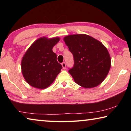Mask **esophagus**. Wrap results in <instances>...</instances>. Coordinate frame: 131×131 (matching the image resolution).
I'll list each match as a JSON object with an SVG mask.
<instances>
[{"label":"esophagus","mask_w":131,"mask_h":131,"mask_svg":"<svg viewBox=\"0 0 131 131\" xmlns=\"http://www.w3.org/2000/svg\"><path fill=\"white\" fill-rule=\"evenodd\" d=\"M62 66L63 69H65L66 68V63L65 62L62 63Z\"/></svg>","instance_id":"1"}]
</instances>
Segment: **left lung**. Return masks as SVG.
Segmentation results:
<instances>
[{
    "mask_svg": "<svg viewBox=\"0 0 131 131\" xmlns=\"http://www.w3.org/2000/svg\"><path fill=\"white\" fill-rule=\"evenodd\" d=\"M63 40L73 56L74 65L69 73L74 81L86 88L102 83L111 67L110 56L105 46L84 34L69 35Z\"/></svg>",
    "mask_w": 131,
    "mask_h": 131,
    "instance_id": "left-lung-1",
    "label": "left lung"
}]
</instances>
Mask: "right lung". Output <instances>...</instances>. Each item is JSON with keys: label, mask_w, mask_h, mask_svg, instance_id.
Returning a JSON list of instances; mask_svg holds the SVG:
<instances>
[{"label": "right lung", "mask_w": 131, "mask_h": 131, "mask_svg": "<svg viewBox=\"0 0 131 131\" xmlns=\"http://www.w3.org/2000/svg\"><path fill=\"white\" fill-rule=\"evenodd\" d=\"M59 37H40L26 51L22 59L21 69L26 81L35 88L44 89L50 86L61 72L62 66L58 62L52 48Z\"/></svg>", "instance_id": "add662e5"}]
</instances>
